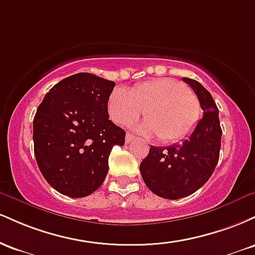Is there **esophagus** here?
Returning <instances> with one entry per match:
<instances>
[{
    "label": "esophagus",
    "mask_w": 255,
    "mask_h": 255,
    "mask_svg": "<svg viewBox=\"0 0 255 255\" xmlns=\"http://www.w3.org/2000/svg\"><path fill=\"white\" fill-rule=\"evenodd\" d=\"M131 141H134V136L131 135L130 133H127V135H126V142H127V144H130Z\"/></svg>",
    "instance_id": "1"
}]
</instances>
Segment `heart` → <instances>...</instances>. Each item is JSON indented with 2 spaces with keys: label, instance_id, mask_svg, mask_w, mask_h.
Returning a JSON list of instances; mask_svg holds the SVG:
<instances>
[{
  "label": "heart",
  "instance_id": "heart-1",
  "mask_svg": "<svg viewBox=\"0 0 255 255\" xmlns=\"http://www.w3.org/2000/svg\"><path fill=\"white\" fill-rule=\"evenodd\" d=\"M110 118L121 126L130 125L144 111L147 119L136 127L140 134L156 135L164 144L191 135L201 118V108L186 85L172 79H157L133 87L115 89L108 102Z\"/></svg>",
  "mask_w": 255,
  "mask_h": 255
}]
</instances>
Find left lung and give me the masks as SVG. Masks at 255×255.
Instances as JSON below:
<instances>
[{"instance_id":"1","label":"left lung","mask_w":255,"mask_h":255,"mask_svg":"<svg viewBox=\"0 0 255 255\" xmlns=\"http://www.w3.org/2000/svg\"><path fill=\"white\" fill-rule=\"evenodd\" d=\"M198 96L203 119L182 144L151 146L140 164L142 180L152 193L176 200L197 192L211 177L219 159L222 128L218 108L211 93L200 83L183 78Z\"/></svg>"}]
</instances>
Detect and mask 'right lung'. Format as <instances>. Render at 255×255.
I'll return each instance as SVG.
<instances>
[{
    "instance_id": "1",
    "label": "right lung",
    "mask_w": 255,
    "mask_h": 255,
    "mask_svg": "<svg viewBox=\"0 0 255 255\" xmlns=\"http://www.w3.org/2000/svg\"><path fill=\"white\" fill-rule=\"evenodd\" d=\"M115 83L91 73L64 78L44 97L33 119L34 156L44 178L71 198L97 191L109 170L114 146L126 131L109 120Z\"/></svg>"
}]
</instances>
